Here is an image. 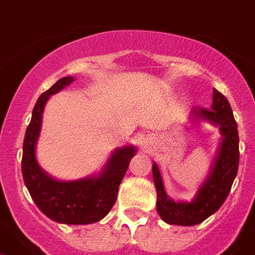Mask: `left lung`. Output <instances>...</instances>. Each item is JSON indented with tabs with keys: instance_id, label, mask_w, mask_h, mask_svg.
Wrapping results in <instances>:
<instances>
[{
	"instance_id": "8db88e82",
	"label": "left lung",
	"mask_w": 255,
	"mask_h": 255,
	"mask_svg": "<svg viewBox=\"0 0 255 255\" xmlns=\"http://www.w3.org/2000/svg\"><path fill=\"white\" fill-rule=\"evenodd\" d=\"M192 117L195 119L202 118L220 126L224 138L210 177L200 187L196 199L191 203H175L169 199L163 188L158 166L156 163L153 165V179L157 190V211L167 224L191 227L200 224L207 217L215 214L227 199L239 170V131L228 99L214 89L212 107L194 110Z\"/></svg>"
}]
</instances>
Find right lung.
Segmentation results:
<instances>
[{
	"mask_svg": "<svg viewBox=\"0 0 255 255\" xmlns=\"http://www.w3.org/2000/svg\"><path fill=\"white\" fill-rule=\"evenodd\" d=\"M73 81V77L61 78L39 97L24 134L22 174L31 198L45 216L63 224L81 225L97 223L109 214L117 202L119 185L136 150L133 146L118 149L99 177L89 179L60 182L41 170L35 157V145L40 132L43 109L49 95Z\"/></svg>",
	"mask_w": 255,
	"mask_h": 255,
	"instance_id": "obj_1",
	"label": "right lung"
}]
</instances>
